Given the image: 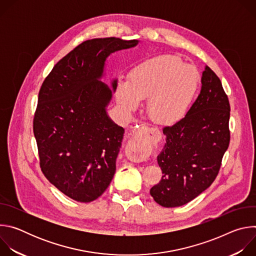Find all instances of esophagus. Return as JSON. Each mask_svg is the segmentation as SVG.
<instances>
[{
    "label": "esophagus",
    "mask_w": 256,
    "mask_h": 256,
    "mask_svg": "<svg viewBox=\"0 0 256 256\" xmlns=\"http://www.w3.org/2000/svg\"><path fill=\"white\" fill-rule=\"evenodd\" d=\"M155 138L156 132H151L149 130H134L128 144V155L138 161L147 159L152 152Z\"/></svg>",
    "instance_id": "esophagus-1"
}]
</instances>
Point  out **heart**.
<instances>
[{
	"label": "heart",
	"mask_w": 256,
	"mask_h": 256,
	"mask_svg": "<svg viewBox=\"0 0 256 256\" xmlns=\"http://www.w3.org/2000/svg\"><path fill=\"white\" fill-rule=\"evenodd\" d=\"M200 86L198 70L174 56H158L136 64L128 81H120L116 96L128 112L148 100L147 112L156 124L172 126L184 120Z\"/></svg>",
	"instance_id": "heart-1"
}]
</instances>
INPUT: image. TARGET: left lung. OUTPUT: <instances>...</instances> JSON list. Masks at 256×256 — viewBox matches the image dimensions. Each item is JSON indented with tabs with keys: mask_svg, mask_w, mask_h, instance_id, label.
Instances as JSON below:
<instances>
[{
	"mask_svg": "<svg viewBox=\"0 0 256 256\" xmlns=\"http://www.w3.org/2000/svg\"><path fill=\"white\" fill-rule=\"evenodd\" d=\"M229 118L221 80L206 66L200 93L184 118L163 128L166 142L157 157L163 175L150 190L157 204L184 206L210 186L229 147Z\"/></svg>",
	"mask_w": 256,
	"mask_h": 256,
	"instance_id": "obj_1",
	"label": "left lung"
}]
</instances>
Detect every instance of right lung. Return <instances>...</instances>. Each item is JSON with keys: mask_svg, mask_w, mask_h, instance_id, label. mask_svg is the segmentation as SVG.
<instances>
[{"mask_svg": "<svg viewBox=\"0 0 256 256\" xmlns=\"http://www.w3.org/2000/svg\"><path fill=\"white\" fill-rule=\"evenodd\" d=\"M138 40H86L64 56L44 81L33 120L40 168L64 194L80 202L98 198L110 184L124 130L106 107L116 91L100 81L108 56Z\"/></svg>", "mask_w": 256, "mask_h": 256, "instance_id": "1", "label": "right lung"}]
</instances>
